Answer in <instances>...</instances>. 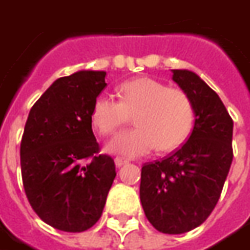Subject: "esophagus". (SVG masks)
I'll return each instance as SVG.
<instances>
[{"label":"esophagus","instance_id":"esophagus-1","mask_svg":"<svg viewBox=\"0 0 250 250\" xmlns=\"http://www.w3.org/2000/svg\"><path fill=\"white\" fill-rule=\"evenodd\" d=\"M127 162H128L127 160H125V158H120V157H116V158H115V165H116L118 167H123V165H125Z\"/></svg>","mask_w":250,"mask_h":250}]
</instances>
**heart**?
<instances>
[{
  "label": "heart",
  "mask_w": 250,
  "mask_h": 250,
  "mask_svg": "<svg viewBox=\"0 0 250 250\" xmlns=\"http://www.w3.org/2000/svg\"><path fill=\"white\" fill-rule=\"evenodd\" d=\"M120 99L100 93L92 105V123L101 135H112L135 115V128L108 143L115 154L139 157L154 149L170 151L186 142L193 125L191 97L153 78H135L120 86Z\"/></svg>",
  "instance_id": "obj_1"
}]
</instances>
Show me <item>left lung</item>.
Wrapping results in <instances>:
<instances>
[{
    "label": "left lung",
    "mask_w": 250,
    "mask_h": 250,
    "mask_svg": "<svg viewBox=\"0 0 250 250\" xmlns=\"http://www.w3.org/2000/svg\"><path fill=\"white\" fill-rule=\"evenodd\" d=\"M191 97L195 123L188 141L162 161L145 164L139 196L149 222L165 234H183L208 218L233 161V120L219 96L191 70H172Z\"/></svg>",
    "instance_id": "8db88e82"
}]
</instances>
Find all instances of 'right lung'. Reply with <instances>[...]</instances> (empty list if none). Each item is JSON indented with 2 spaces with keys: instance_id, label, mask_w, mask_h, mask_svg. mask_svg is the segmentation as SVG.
Here are the masks:
<instances>
[{
  "instance_id": "add662e5",
  "label": "right lung",
  "mask_w": 250,
  "mask_h": 250,
  "mask_svg": "<svg viewBox=\"0 0 250 250\" xmlns=\"http://www.w3.org/2000/svg\"><path fill=\"white\" fill-rule=\"evenodd\" d=\"M105 71L80 70L61 77L28 115L21 176L29 204L52 228L80 233L101 216L116 176L109 155H96L92 105L107 86Z\"/></svg>"
}]
</instances>
